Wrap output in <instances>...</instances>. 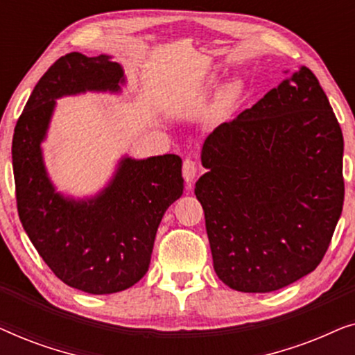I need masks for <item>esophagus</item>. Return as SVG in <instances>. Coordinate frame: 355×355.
Returning a JSON list of instances; mask_svg holds the SVG:
<instances>
[{"instance_id":"34e87169","label":"esophagus","mask_w":355,"mask_h":355,"mask_svg":"<svg viewBox=\"0 0 355 355\" xmlns=\"http://www.w3.org/2000/svg\"><path fill=\"white\" fill-rule=\"evenodd\" d=\"M198 173V164L193 162L192 158H186L182 163V176H184V181L187 182V186H191L193 179H196Z\"/></svg>"}]
</instances>
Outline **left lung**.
<instances>
[{"mask_svg": "<svg viewBox=\"0 0 355 355\" xmlns=\"http://www.w3.org/2000/svg\"><path fill=\"white\" fill-rule=\"evenodd\" d=\"M343 152L336 116L305 66L208 135L196 196L223 283L271 293L317 268L343 211Z\"/></svg>", "mask_w": 355, "mask_h": 355, "instance_id": "obj_1", "label": "left lung"}]
</instances>
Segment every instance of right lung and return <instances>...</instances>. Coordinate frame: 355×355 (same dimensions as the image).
Wrapping results in <instances>:
<instances>
[{"label": "right lung", "instance_id": "right-lung-1", "mask_svg": "<svg viewBox=\"0 0 355 355\" xmlns=\"http://www.w3.org/2000/svg\"><path fill=\"white\" fill-rule=\"evenodd\" d=\"M124 71L111 56H61L27 100L12 137V168L21 223L53 273L89 294H113L147 273L159 221L182 196V159L124 157L103 191L85 200L56 192L43 163L56 100L84 92H116Z\"/></svg>", "mask_w": 355, "mask_h": 355}]
</instances>
